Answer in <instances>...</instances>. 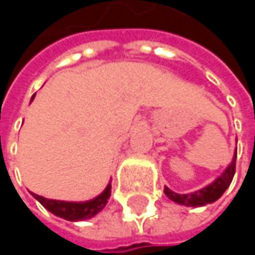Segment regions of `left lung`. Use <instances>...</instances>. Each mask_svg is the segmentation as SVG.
<instances>
[{
  "mask_svg": "<svg viewBox=\"0 0 255 255\" xmlns=\"http://www.w3.org/2000/svg\"><path fill=\"white\" fill-rule=\"evenodd\" d=\"M235 167H236V150L233 153L232 162L222 173V176H219L213 183L207 184L205 187H202L196 192H192V193L181 195V193L173 192L171 189H168L165 186L164 192L171 201H174L176 204H180V205H186V207H202L207 204H213L226 192V189L230 186L233 176H235Z\"/></svg>",
  "mask_w": 255,
  "mask_h": 255,
  "instance_id": "1",
  "label": "left lung"
}]
</instances>
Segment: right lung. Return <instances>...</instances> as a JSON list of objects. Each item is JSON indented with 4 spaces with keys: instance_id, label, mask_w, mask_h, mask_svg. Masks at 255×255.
Wrapping results in <instances>:
<instances>
[{
    "instance_id": "add662e5",
    "label": "right lung",
    "mask_w": 255,
    "mask_h": 255,
    "mask_svg": "<svg viewBox=\"0 0 255 255\" xmlns=\"http://www.w3.org/2000/svg\"><path fill=\"white\" fill-rule=\"evenodd\" d=\"M33 99V97H32ZM111 183L106 186V189L96 198L84 202H69V201H57V199H47L44 196H39L36 193H32V196L50 213L54 216L69 220V222H79V220H87L94 217L97 213H100L111 196Z\"/></svg>"
}]
</instances>
